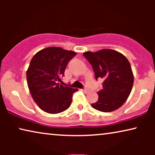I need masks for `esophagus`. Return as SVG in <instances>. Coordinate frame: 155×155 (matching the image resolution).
<instances>
[{
	"label": "esophagus",
	"mask_w": 155,
	"mask_h": 155,
	"mask_svg": "<svg viewBox=\"0 0 155 155\" xmlns=\"http://www.w3.org/2000/svg\"><path fill=\"white\" fill-rule=\"evenodd\" d=\"M89 91H90V90H89V89H88V88H87V87H85V88H84V90H83V92H85V93H87V92H89Z\"/></svg>",
	"instance_id": "esophagus-1"
}]
</instances>
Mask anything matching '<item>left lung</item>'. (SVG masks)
I'll list each match as a JSON object with an SVG mask.
<instances>
[{"instance_id":"left-lung-1","label":"left lung","mask_w":155,"mask_h":155,"mask_svg":"<svg viewBox=\"0 0 155 155\" xmlns=\"http://www.w3.org/2000/svg\"><path fill=\"white\" fill-rule=\"evenodd\" d=\"M83 56L92 65L96 80H104L103 89L97 92L98 101L92 107L102 112L118 109L128 99L134 82L128 60L124 55L112 49L86 51Z\"/></svg>"}]
</instances>
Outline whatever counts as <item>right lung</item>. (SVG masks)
I'll list each match as a JSON object with an SVG mask.
<instances>
[{
  "label": "right lung",
  "mask_w": 155,
  "mask_h": 155,
  "mask_svg": "<svg viewBox=\"0 0 155 155\" xmlns=\"http://www.w3.org/2000/svg\"><path fill=\"white\" fill-rule=\"evenodd\" d=\"M76 55L61 47H48L38 51L29 63L27 80L31 97L40 109L58 114L68 109L78 89L61 85L68 63Z\"/></svg>",
  "instance_id": "add662e5"
}]
</instances>
